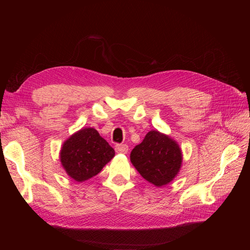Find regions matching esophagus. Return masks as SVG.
<instances>
[{"label":"esophagus","mask_w":250,"mask_h":250,"mask_svg":"<svg viewBox=\"0 0 250 250\" xmlns=\"http://www.w3.org/2000/svg\"><path fill=\"white\" fill-rule=\"evenodd\" d=\"M116 151L118 153H123L126 154L128 152V146L123 144V145H117L116 146Z\"/></svg>","instance_id":"obj_1"}]
</instances>
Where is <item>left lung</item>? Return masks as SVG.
<instances>
[{
	"label": "left lung",
	"mask_w": 250,
	"mask_h": 250,
	"mask_svg": "<svg viewBox=\"0 0 250 250\" xmlns=\"http://www.w3.org/2000/svg\"><path fill=\"white\" fill-rule=\"evenodd\" d=\"M134 168L155 187L168 185L178 174L183 153L178 144L157 130L149 131L130 153Z\"/></svg>",
	"instance_id": "left-lung-1"
}]
</instances>
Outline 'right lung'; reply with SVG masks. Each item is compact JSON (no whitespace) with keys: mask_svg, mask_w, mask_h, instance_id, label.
I'll return each mask as SVG.
<instances>
[{"mask_svg":"<svg viewBox=\"0 0 250 250\" xmlns=\"http://www.w3.org/2000/svg\"><path fill=\"white\" fill-rule=\"evenodd\" d=\"M115 156L109 146L95 128H82L67 139L60 150V162L66 174L82 183L100 173Z\"/></svg>","mask_w":250,"mask_h":250,"instance_id":"right-lung-1","label":"right lung"}]
</instances>
